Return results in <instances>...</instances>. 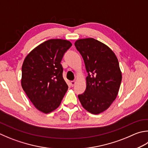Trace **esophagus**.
<instances>
[{"label":"esophagus","instance_id":"esophagus-1","mask_svg":"<svg viewBox=\"0 0 148 148\" xmlns=\"http://www.w3.org/2000/svg\"><path fill=\"white\" fill-rule=\"evenodd\" d=\"M75 84H76V81H71V85L72 86H74L75 85Z\"/></svg>","mask_w":148,"mask_h":148}]
</instances>
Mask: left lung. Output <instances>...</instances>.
Here are the masks:
<instances>
[{
	"mask_svg": "<svg viewBox=\"0 0 148 148\" xmlns=\"http://www.w3.org/2000/svg\"><path fill=\"white\" fill-rule=\"evenodd\" d=\"M74 45L88 73L86 90L78 98L85 110L99 114L109 108L118 94L122 80L118 60L108 46L95 39H79Z\"/></svg>",
	"mask_w": 148,
	"mask_h": 148,
	"instance_id": "left-lung-1",
	"label": "left lung"
}]
</instances>
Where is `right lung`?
I'll return each mask as SVG.
<instances>
[{"label": "right lung", "mask_w": 148, "mask_h": 148, "mask_svg": "<svg viewBox=\"0 0 148 148\" xmlns=\"http://www.w3.org/2000/svg\"><path fill=\"white\" fill-rule=\"evenodd\" d=\"M72 43L51 39L28 54L22 67V88L34 106L45 114L56 110L68 89L61 62Z\"/></svg>", "instance_id": "right-lung-1"}]
</instances>
